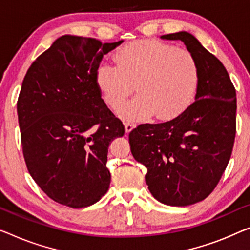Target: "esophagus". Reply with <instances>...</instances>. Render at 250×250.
<instances>
[{"instance_id":"obj_1","label":"esophagus","mask_w":250,"mask_h":250,"mask_svg":"<svg viewBox=\"0 0 250 250\" xmlns=\"http://www.w3.org/2000/svg\"><path fill=\"white\" fill-rule=\"evenodd\" d=\"M136 125L132 124V122H125V132L129 133L131 130L135 128Z\"/></svg>"}]
</instances>
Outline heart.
<instances>
[{
    "label": "heart",
    "instance_id": "1",
    "mask_svg": "<svg viewBox=\"0 0 250 250\" xmlns=\"http://www.w3.org/2000/svg\"><path fill=\"white\" fill-rule=\"evenodd\" d=\"M115 65L103 62L95 82L107 105L117 109L131 94H138L117 113L138 121L155 113L168 120L183 112L194 100L200 84V65L191 51L158 40L145 39L119 48Z\"/></svg>",
    "mask_w": 250,
    "mask_h": 250
}]
</instances>
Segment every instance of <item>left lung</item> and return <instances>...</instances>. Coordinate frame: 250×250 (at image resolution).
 <instances>
[{
  "label": "left lung",
  "mask_w": 250,
  "mask_h": 250,
  "mask_svg": "<svg viewBox=\"0 0 250 250\" xmlns=\"http://www.w3.org/2000/svg\"><path fill=\"white\" fill-rule=\"evenodd\" d=\"M181 40L200 65L195 101L176 118L140 125L129 133L151 195L161 203L188 207L213 191L228 165L236 136V89L222 62L189 32L164 35Z\"/></svg>",
  "instance_id": "left-lung-1"
}]
</instances>
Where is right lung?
Masks as SVG:
<instances>
[{"label":"right lung","mask_w":250,"mask_h":250,"mask_svg":"<svg viewBox=\"0 0 250 250\" xmlns=\"http://www.w3.org/2000/svg\"><path fill=\"white\" fill-rule=\"evenodd\" d=\"M122 42L62 36L22 82L17 106L24 161L39 188L62 206L89 207L109 189L107 148L125 128L101 99L95 74Z\"/></svg>","instance_id":"right-lung-1"}]
</instances>
